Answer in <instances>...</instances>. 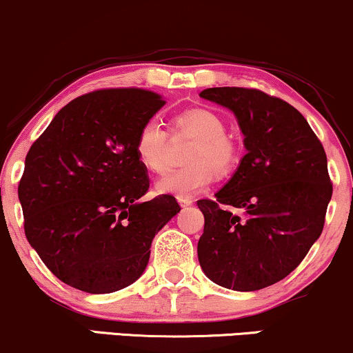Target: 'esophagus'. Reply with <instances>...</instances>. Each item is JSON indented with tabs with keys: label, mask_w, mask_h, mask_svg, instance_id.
Here are the masks:
<instances>
[{
	"label": "esophagus",
	"mask_w": 353,
	"mask_h": 353,
	"mask_svg": "<svg viewBox=\"0 0 353 353\" xmlns=\"http://www.w3.org/2000/svg\"><path fill=\"white\" fill-rule=\"evenodd\" d=\"M178 203H180V206L186 208V206H191V204H193V199H191V198H178Z\"/></svg>",
	"instance_id": "1"
}]
</instances>
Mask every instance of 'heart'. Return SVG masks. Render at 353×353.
<instances>
[{"label":"heart","mask_w":353,"mask_h":353,"mask_svg":"<svg viewBox=\"0 0 353 353\" xmlns=\"http://www.w3.org/2000/svg\"><path fill=\"white\" fill-rule=\"evenodd\" d=\"M173 132L194 137L185 155L186 167L168 173L157 183V191L188 198L206 190L217 175L224 176L237 168L242 147L236 139L225 134V123L217 112L193 108L173 121ZM168 134L159 121H145L136 134L134 150L137 160L150 173H163L168 167Z\"/></svg>","instance_id":"1"}]
</instances>
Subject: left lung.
<instances>
[{
    "label": "left lung",
    "instance_id": "left-lung-1",
    "mask_svg": "<svg viewBox=\"0 0 353 353\" xmlns=\"http://www.w3.org/2000/svg\"><path fill=\"white\" fill-rule=\"evenodd\" d=\"M199 97L234 111L247 149L216 199L198 201L199 265L224 288H267L288 276L323 232L332 196L327 157L301 112L280 98L239 86Z\"/></svg>",
    "mask_w": 353,
    "mask_h": 353
}]
</instances>
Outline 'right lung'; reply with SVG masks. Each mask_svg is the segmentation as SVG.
Instances as JSON below:
<instances>
[{
    "mask_svg": "<svg viewBox=\"0 0 353 353\" xmlns=\"http://www.w3.org/2000/svg\"><path fill=\"white\" fill-rule=\"evenodd\" d=\"M163 104L142 88L81 94L57 112L26 155L17 186L26 237L73 288L101 294L136 281L152 239L181 210L172 194L141 201L150 183L134 141Z\"/></svg>",
    "mask_w": 353,
    "mask_h": 353,
    "instance_id": "1",
    "label": "right lung"
}]
</instances>
